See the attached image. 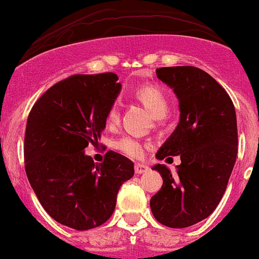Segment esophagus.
Masks as SVG:
<instances>
[{
    "label": "esophagus",
    "mask_w": 259,
    "mask_h": 259,
    "mask_svg": "<svg viewBox=\"0 0 259 259\" xmlns=\"http://www.w3.org/2000/svg\"><path fill=\"white\" fill-rule=\"evenodd\" d=\"M135 173L136 174H141V173H145L148 170L147 165H143V163H135Z\"/></svg>",
    "instance_id": "1"
}]
</instances>
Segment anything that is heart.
I'll return each mask as SVG.
<instances>
[{"label": "heart", "mask_w": 259, "mask_h": 259, "mask_svg": "<svg viewBox=\"0 0 259 259\" xmlns=\"http://www.w3.org/2000/svg\"><path fill=\"white\" fill-rule=\"evenodd\" d=\"M132 94L136 101H139L148 111L151 112L153 118L162 119L166 116L167 110H169V101H167L166 93L163 92L162 88L147 83V85L136 88ZM116 120H118V108L115 105H112L106 114V123L108 125H112L116 123ZM114 148L124 156L131 157V158H140L144 156L148 145L132 136H121L118 140H115Z\"/></svg>", "instance_id": "1"}]
</instances>
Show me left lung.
Segmentation results:
<instances>
[{
    "label": "left lung",
    "mask_w": 259,
    "mask_h": 259,
    "mask_svg": "<svg viewBox=\"0 0 259 259\" xmlns=\"http://www.w3.org/2000/svg\"><path fill=\"white\" fill-rule=\"evenodd\" d=\"M157 77L173 88L181 119L163 143L158 160L181 157L177 173L161 163L162 187L151 199L157 222L186 228L208 218L224 195L237 157V119L231 97L215 78L196 66L157 68Z\"/></svg>",
    "instance_id": "1"
}]
</instances>
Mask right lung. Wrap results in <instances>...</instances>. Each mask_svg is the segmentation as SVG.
<instances>
[{
  "mask_svg": "<svg viewBox=\"0 0 259 259\" xmlns=\"http://www.w3.org/2000/svg\"><path fill=\"white\" fill-rule=\"evenodd\" d=\"M115 73L73 74L51 86L31 108L24 132V169L48 215L77 231L110 219L134 162L114 151L96 163L83 153L96 145L120 90Z\"/></svg>",
  "mask_w": 259,
  "mask_h": 259,
  "instance_id": "add662e5",
  "label": "right lung"
}]
</instances>
